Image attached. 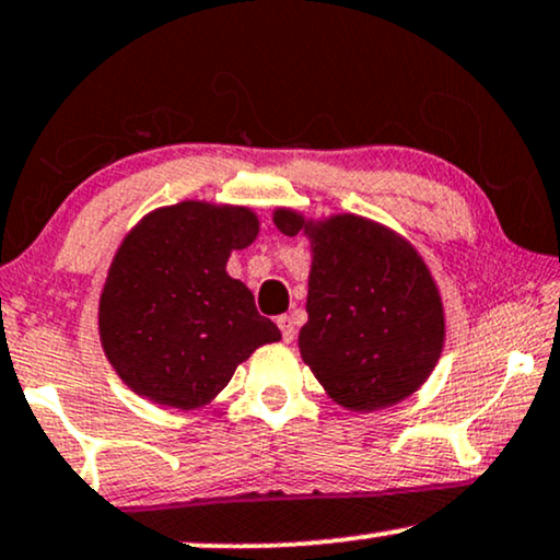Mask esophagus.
I'll use <instances>...</instances> for the list:
<instances>
[{
    "mask_svg": "<svg viewBox=\"0 0 560 560\" xmlns=\"http://www.w3.org/2000/svg\"><path fill=\"white\" fill-rule=\"evenodd\" d=\"M276 323H279V327H281V335H284V340H287V342H292V340H294V335H296L294 317H289V315H281L279 319H276Z\"/></svg>",
    "mask_w": 560,
    "mask_h": 560,
    "instance_id": "34e87169",
    "label": "esophagus"
}]
</instances>
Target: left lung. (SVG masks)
<instances>
[{"instance_id": "8db88e82", "label": "left lung", "mask_w": 560, "mask_h": 560, "mask_svg": "<svg viewBox=\"0 0 560 560\" xmlns=\"http://www.w3.org/2000/svg\"><path fill=\"white\" fill-rule=\"evenodd\" d=\"M284 235L312 241L304 363L338 405L374 412L420 389L443 350L435 281L405 237L358 214L304 222L276 210Z\"/></svg>"}]
</instances>
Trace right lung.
Instances as JSON below:
<instances>
[{
	"instance_id": "1",
	"label": "right lung",
	"mask_w": 560,
	"mask_h": 560,
	"mask_svg": "<svg viewBox=\"0 0 560 560\" xmlns=\"http://www.w3.org/2000/svg\"><path fill=\"white\" fill-rule=\"evenodd\" d=\"M256 235L248 207L207 202L161 207L130 230L104 284L100 335L132 392L197 409L225 389L253 350L281 340L250 289L225 271L230 253Z\"/></svg>"
}]
</instances>
